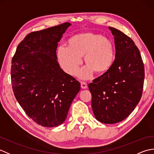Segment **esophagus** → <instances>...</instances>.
Listing matches in <instances>:
<instances>
[{"instance_id": "1", "label": "esophagus", "mask_w": 154, "mask_h": 154, "mask_svg": "<svg viewBox=\"0 0 154 154\" xmlns=\"http://www.w3.org/2000/svg\"><path fill=\"white\" fill-rule=\"evenodd\" d=\"M81 88H82V89H85L87 88V85L86 83L82 82V81H81Z\"/></svg>"}]
</instances>
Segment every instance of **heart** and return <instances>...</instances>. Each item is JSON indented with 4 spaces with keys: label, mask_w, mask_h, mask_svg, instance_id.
Returning a JSON list of instances; mask_svg holds the SVG:
<instances>
[{
    "label": "heart",
    "mask_w": 154,
    "mask_h": 154,
    "mask_svg": "<svg viewBox=\"0 0 154 154\" xmlns=\"http://www.w3.org/2000/svg\"><path fill=\"white\" fill-rule=\"evenodd\" d=\"M83 57L86 68L80 73L83 79L89 77L93 73L103 75L109 71L115 60L113 43L102 35L87 32L71 36L67 41V48L59 47L57 57L63 70L69 75H75Z\"/></svg>",
    "instance_id": "b5f03b06"
}]
</instances>
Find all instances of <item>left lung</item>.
Here are the masks:
<instances>
[{
    "label": "left lung",
    "instance_id": "obj_1",
    "mask_svg": "<svg viewBox=\"0 0 154 154\" xmlns=\"http://www.w3.org/2000/svg\"><path fill=\"white\" fill-rule=\"evenodd\" d=\"M115 44V60L110 69L89 84L96 119L104 124L121 122L134 110L142 97L144 66L131 38L109 27Z\"/></svg>",
    "mask_w": 154,
    "mask_h": 154
}]
</instances>
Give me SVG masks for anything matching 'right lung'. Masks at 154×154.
Here are the masks:
<instances>
[{"instance_id":"obj_1","label":"right lung","mask_w":154,"mask_h":154,"mask_svg":"<svg viewBox=\"0 0 154 154\" xmlns=\"http://www.w3.org/2000/svg\"><path fill=\"white\" fill-rule=\"evenodd\" d=\"M71 24L28 34L16 48L11 65V82L16 100L27 115L44 127L60 126L81 85L61 69L58 42Z\"/></svg>"}]
</instances>
